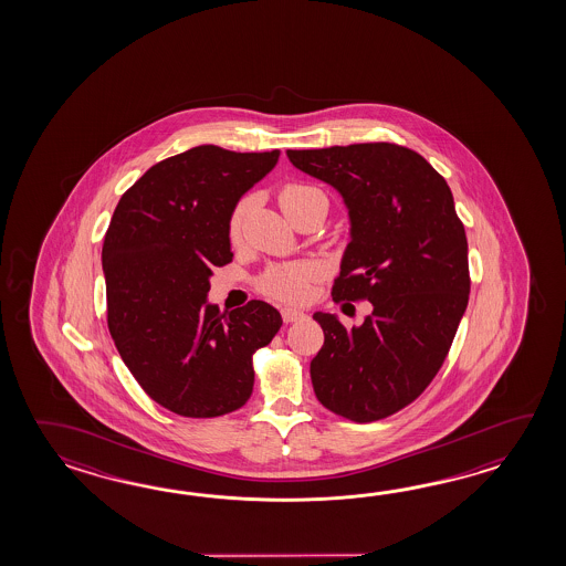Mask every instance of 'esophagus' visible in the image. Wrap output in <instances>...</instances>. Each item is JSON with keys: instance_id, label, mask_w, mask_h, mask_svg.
<instances>
[{"instance_id": "esophagus-1", "label": "esophagus", "mask_w": 566, "mask_h": 566, "mask_svg": "<svg viewBox=\"0 0 566 566\" xmlns=\"http://www.w3.org/2000/svg\"><path fill=\"white\" fill-rule=\"evenodd\" d=\"M281 315H283V322H285V324H293V322L305 317V313L300 312V310H293V307H283Z\"/></svg>"}]
</instances>
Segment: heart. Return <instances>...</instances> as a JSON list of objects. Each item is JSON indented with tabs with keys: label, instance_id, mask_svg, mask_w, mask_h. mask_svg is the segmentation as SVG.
Masks as SVG:
<instances>
[{
	"label": "heart",
	"instance_id": "b5f03b06",
	"mask_svg": "<svg viewBox=\"0 0 566 566\" xmlns=\"http://www.w3.org/2000/svg\"><path fill=\"white\" fill-rule=\"evenodd\" d=\"M315 193L322 192L305 184H287L279 192V205L289 218H293L297 208ZM247 212H249V200H241L230 212L229 239L232 244L241 242ZM319 275H322V269L312 261H303L295 265L271 266L265 271V275L259 279V287L269 297H275L279 301H303L310 295L313 281L319 279Z\"/></svg>",
	"mask_w": 566,
	"mask_h": 566
}]
</instances>
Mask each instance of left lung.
<instances>
[{"label":"left lung","instance_id":"obj_1","mask_svg":"<svg viewBox=\"0 0 566 566\" xmlns=\"http://www.w3.org/2000/svg\"><path fill=\"white\" fill-rule=\"evenodd\" d=\"M287 157L348 206L334 301L373 303V315L352 329L313 313L325 336L310 368L315 397L349 421L385 419L431 385L468 307V239L453 193L402 145L289 149Z\"/></svg>","mask_w":566,"mask_h":566}]
</instances>
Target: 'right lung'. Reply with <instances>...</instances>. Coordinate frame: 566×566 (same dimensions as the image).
<instances>
[{"label":"right lung","instance_id":"right-lung-1","mask_svg":"<svg viewBox=\"0 0 566 566\" xmlns=\"http://www.w3.org/2000/svg\"><path fill=\"white\" fill-rule=\"evenodd\" d=\"M277 159L279 149L198 145L147 169L111 218L108 332L145 392L181 417L241 409L253 392V354L283 324L265 301L230 313L206 301L212 269L232 261L230 212Z\"/></svg>","mask_w":566,"mask_h":566}]
</instances>
